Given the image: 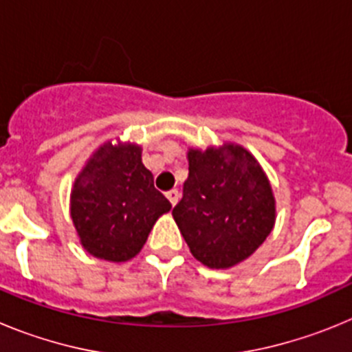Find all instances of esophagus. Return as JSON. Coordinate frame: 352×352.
I'll use <instances>...</instances> for the list:
<instances>
[{"label": "esophagus", "instance_id": "obj_1", "mask_svg": "<svg viewBox=\"0 0 352 352\" xmlns=\"http://www.w3.org/2000/svg\"><path fill=\"white\" fill-rule=\"evenodd\" d=\"M167 199H169V203L173 204V206H176V203H178L179 199V192L176 190V188H173V190L167 192Z\"/></svg>", "mask_w": 352, "mask_h": 352}]
</instances>
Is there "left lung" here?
<instances>
[{"mask_svg":"<svg viewBox=\"0 0 352 352\" xmlns=\"http://www.w3.org/2000/svg\"><path fill=\"white\" fill-rule=\"evenodd\" d=\"M188 178L174 222L192 256L208 268L243 263L273 231L276 203L257 158L236 142L188 148Z\"/></svg>","mask_w":352,"mask_h":352,"instance_id":"left-lung-1","label":"left lung"}]
</instances>
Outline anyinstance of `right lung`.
Here are the masks:
<instances>
[{"label":"right lung","mask_w":352,"mask_h":352,"mask_svg":"<svg viewBox=\"0 0 352 352\" xmlns=\"http://www.w3.org/2000/svg\"><path fill=\"white\" fill-rule=\"evenodd\" d=\"M170 208L142 164L141 144L120 139L93 151L70 192V217L80 245L111 263L138 256L155 222Z\"/></svg>","instance_id":"right-lung-1"}]
</instances>
